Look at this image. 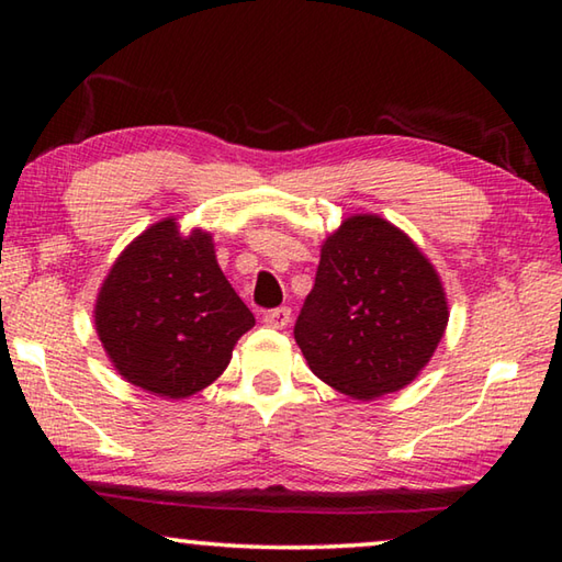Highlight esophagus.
Listing matches in <instances>:
<instances>
[{"label": "esophagus", "mask_w": 562, "mask_h": 562, "mask_svg": "<svg viewBox=\"0 0 562 562\" xmlns=\"http://www.w3.org/2000/svg\"><path fill=\"white\" fill-rule=\"evenodd\" d=\"M262 322L268 327H272V329H284V327H288V322H290V310L288 307H278V310L265 312Z\"/></svg>", "instance_id": "1"}]
</instances>
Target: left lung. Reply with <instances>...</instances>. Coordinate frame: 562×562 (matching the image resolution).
<instances>
[{
  "label": "left lung",
  "mask_w": 562,
  "mask_h": 562,
  "mask_svg": "<svg viewBox=\"0 0 562 562\" xmlns=\"http://www.w3.org/2000/svg\"><path fill=\"white\" fill-rule=\"evenodd\" d=\"M446 325L449 300L422 247L382 215L359 213L322 243L294 339L322 382L372 402L424 372Z\"/></svg>",
  "instance_id": "1"
}]
</instances>
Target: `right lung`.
Masks as SVG:
<instances>
[{
    "label": "right lung",
    "mask_w": 562,
    "mask_h": 562,
    "mask_svg": "<svg viewBox=\"0 0 562 562\" xmlns=\"http://www.w3.org/2000/svg\"><path fill=\"white\" fill-rule=\"evenodd\" d=\"M93 325L128 384L178 402L225 372L255 317L217 265L213 235L183 233L170 215L123 247L99 288Z\"/></svg>",
    "instance_id": "obj_1"
}]
</instances>
